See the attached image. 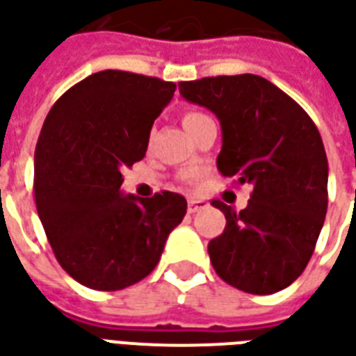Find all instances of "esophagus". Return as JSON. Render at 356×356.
Here are the masks:
<instances>
[{
  "instance_id": "obj_1",
  "label": "esophagus",
  "mask_w": 356,
  "mask_h": 356,
  "mask_svg": "<svg viewBox=\"0 0 356 356\" xmlns=\"http://www.w3.org/2000/svg\"><path fill=\"white\" fill-rule=\"evenodd\" d=\"M206 206H208V204L202 202V200H195V198H191V200H188V206H186V210H188V213H195L198 212L200 208H206Z\"/></svg>"
}]
</instances>
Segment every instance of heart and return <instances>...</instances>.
<instances>
[{"label": "heart", "mask_w": 356, "mask_h": 356, "mask_svg": "<svg viewBox=\"0 0 356 356\" xmlns=\"http://www.w3.org/2000/svg\"><path fill=\"white\" fill-rule=\"evenodd\" d=\"M206 119H210L208 115H204V113H200V111H186V113H183V127H185L186 131L193 135L196 131V127L200 125L202 121H206Z\"/></svg>", "instance_id": "b5f03b06"}]
</instances>
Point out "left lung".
I'll return each mask as SVG.
<instances>
[{"label":"left lung","instance_id":"8db88e82","mask_svg":"<svg viewBox=\"0 0 356 356\" xmlns=\"http://www.w3.org/2000/svg\"><path fill=\"white\" fill-rule=\"evenodd\" d=\"M179 92L220 119L221 175L252 186L241 212L212 200L227 220L208 245L213 270L252 295L289 287L314 252L327 210V158L314 121L258 74L185 81Z\"/></svg>","mask_w":356,"mask_h":356}]
</instances>
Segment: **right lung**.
Masks as SVG:
<instances>
[{
  "instance_id": "right-lung-1",
  "label": "right lung",
  "mask_w": 356,
  "mask_h": 356,
  "mask_svg": "<svg viewBox=\"0 0 356 356\" xmlns=\"http://www.w3.org/2000/svg\"><path fill=\"white\" fill-rule=\"evenodd\" d=\"M175 92L156 76L100 71L54 104L34 152V200L51 250L74 282L119 291L160 262L186 200L119 193L123 168L143 160L154 119Z\"/></svg>"
}]
</instances>
